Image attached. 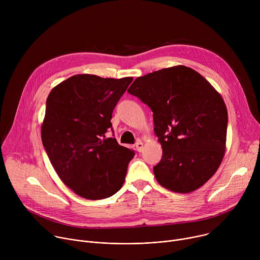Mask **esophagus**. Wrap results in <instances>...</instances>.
Here are the masks:
<instances>
[{"label":"esophagus","instance_id":"34e87169","mask_svg":"<svg viewBox=\"0 0 260 260\" xmlns=\"http://www.w3.org/2000/svg\"><path fill=\"white\" fill-rule=\"evenodd\" d=\"M136 148H137V150H138L139 152H141V151L143 150V143H142L141 141H138V142L136 143Z\"/></svg>","mask_w":260,"mask_h":260}]
</instances>
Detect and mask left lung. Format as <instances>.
Listing matches in <instances>:
<instances>
[{"mask_svg":"<svg viewBox=\"0 0 260 260\" xmlns=\"http://www.w3.org/2000/svg\"><path fill=\"white\" fill-rule=\"evenodd\" d=\"M127 92L153 112L162 157L153 168L161 186L188 193L217 171L225 152L228 110L194 70L176 66L137 78Z\"/></svg>","mask_w":260,"mask_h":260,"instance_id":"1","label":"left lung"}]
</instances>
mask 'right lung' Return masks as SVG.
Here are the masks:
<instances>
[{"label":"right lung","mask_w":260,"mask_h":260,"mask_svg":"<svg viewBox=\"0 0 260 260\" xmlns=\"http://www.w3.org/2000/svg\"><path fill=\"white\" fill-rule=\"evenodd\" d=\"M132 81L75 75L47 98L41 132L45 151L61 181L84 199L109 198L124 183L135 151L105 136L114 133L113 110Z\"/></svg>","instance_id":"right-lung-1"}]
</instances>
